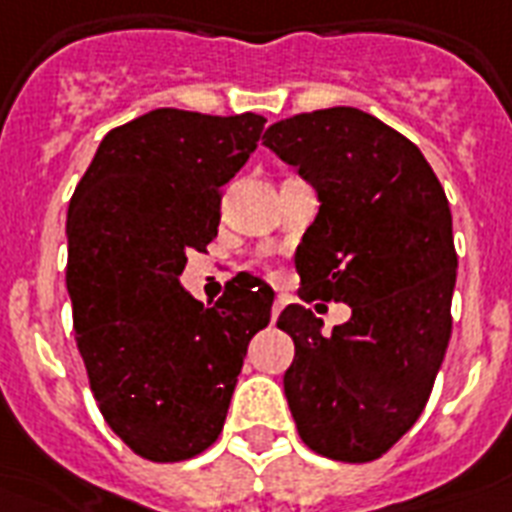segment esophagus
<instances>
[{
  "instance_id": "34e87169",
  "label": "esophagus",
  "mask_w": 512,
  "mask_h": 512,
  "mask_svg": "<svg viewBox=\"0 0 512 512\" xmlns=\"http://www.w3.org/2000/svg\"><path fill=\"white\" fill-rule=\"evenodd\" d=\"M284 306H287V295H276V300H273V308H271V319H273V322L279 319V314H282Z\"/></svg>"
}]
</instances>
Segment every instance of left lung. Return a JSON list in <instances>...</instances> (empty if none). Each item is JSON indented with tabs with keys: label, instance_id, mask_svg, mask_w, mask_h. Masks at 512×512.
Here are the masks:
<instances>
[{
	"label": "left lung",
	"instance_id": "obj_1",
	"mask_svg": "<svg viewBox=\"0 0 512 512\" xmlns=\"http://www.w3.org/2000/svg\"><path fill=\"white\" fill-rule=\"evenodd\" d=\"M263 144L317 187L319 214L295 252L303 300H341L322 335L290 303L276 327L295 360L284 395L303 443L335 462H373L416 424L451 338L456 249L443 185L411 139L354 107L273 123Z\"/></svg>",
	"mask_w": 512,
	"mask_h": 512
}]
</instances>
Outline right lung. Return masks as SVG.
<instances>
[{"label": "right lung", "instance_id": "right-lung-1", "mask_svg": "<svg viewBox=\"0 0 512 512\" xmlns=\"http://www.w3.org/2000/svg\"><path fill=\"white\" fill-rule=\"evenodd\" d=\"M265 117L152 109L101 139L66 214L77 349L112 432L150 462L212 446L247 346L271 322L252 273L214 306L179 284L220 225V187L255 152Z\"/></svg>", "mask_w": 512, "mask_h": 512}]
</instances>
